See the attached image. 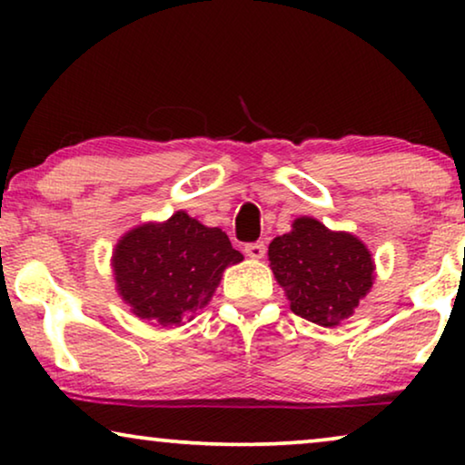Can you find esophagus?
<instances>
[{"label":"esophagus","instance_id":"1","mask_svg":"<svg viewBox=\"0 0 465 465\" xmlns=\"http://www.w3.org/2000/svg\"><path fill=\"white\" fill-rule=\"evenodd\" d=\"M245 253L252 260H262L266 253V245L262 243V241H258V243H250V245H245Z\"/></svg>","mask_w":465,"mask_h":465}]
</instances>
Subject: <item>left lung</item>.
Listing matches in <instances>:
<instances>
[{
	"label": "left lung",
	"mask_w": 465,
	"mask_h": 465,
	"mask_svg": "<svg viewBox=\"0 0 465 465\" xmlns=\"http://www.w3.org/2000/svg\"><path fill=\"white\" fill-rule=\"evenodd\" d=\"M269 262L290 309L323 328L351 317L374 283L372 253L355 234L330 231L320 220L296 218L269 245Z\"/></svg>",
	"instance_id": "obj_1"
}]
</instances>
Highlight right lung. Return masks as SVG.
I'll use <instances>...</instances> for the list:
<instances>
[{"instance_id": "right-lung-1", "label": "right lung", "mask_w": 465, "mask_h": 465, "mask_svg": "<svg viewBox=\"0 0 465 465\" xmlns=\"http://www.w3.org/2000/svg\"><path fill=\"white\" fill-rule=\"evenodd\" d=\"M222 228H209L186 212L164 222H143L118 239L112 252L116 292L139 320L177 328L207 307L222 272L239 264Z\"/></svg>"}]
</instances>
